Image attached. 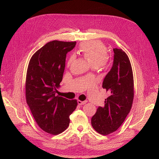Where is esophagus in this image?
<instances>
[{
    "mask_svg": "<svg viewBox=\"0 0 159 159\" xmlns=\"http://www.w3.org/2000/svg\"><path fill=\"white\" fill-rule=\"evenodd\" d=\"M77 102H78V104H79V105H84V104H86V103L87 102V101H80V100H79Z\"/></svg>",
    "mask_w": 159,
    "mask_h": 159,
    "instance_id": "esophagus-1",
    "label": "esophagus"
}]
</instances>
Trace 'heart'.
<instances>
[{
  "instance_id": "1",
  "label": "heart",
  "mask_w": 159,
  "mask_h": 159,
  "mask_svg": "<svg viewBox=\"0 0 159 159\" xmlns=\"http://www.w3.org/2000/svg\"><path fill=\"white\" fill-rule=\"evenodd\" d=\"M79 52L90 62L94 67L104 66L108 55L106 46L98 40L82 43L79 48ZM74 59V56L71 55L68 60V65H70Z\"/></svg>"
}]
</instances>
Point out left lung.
Wrapping results in <instances>:
<instances>
[{
	"label": "left lung",
	"mask_w": 159,
	"mask_h": 159,
	"mask_svg": "<svg viewBox=\"0 0 159 159\" xmlns=\"http://www.w3.org/2000/svg\"><path fill=\"white\" fill-rule=\"evenodd\" d=\"M114 61L105 77L102 88L109 96L104 106L99 107L92 117L93 128L99 134L107 135L116 131L129 112L134 98V80L131 65L122 49H113Z\"/></svg>",
	"instance_id": "obj_1"
}]
</instances>
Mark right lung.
<instances>
[{"mask_svg": "<svg viewBox=\"0 0 159 159\" xmlns=\"http://www.w3.org/2000/svg\"><path fill=\"white\" fill-rule=\"evenodd\" d=\"M75 44L76 41H50L33 54L28 66L26 102L39 128L53 135L69 126V116L77 106L76 99L55 95L63 79L66 53Z\"/></svg>", "mask_w": 159, "mask_h": 159, "instance_id": "add662e5", "label": "right lung"}]
</instances>
